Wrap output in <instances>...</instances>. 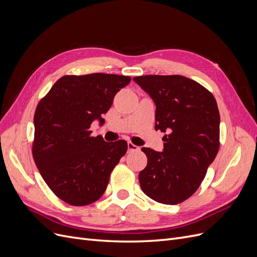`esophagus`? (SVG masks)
I'll list each match as a JSON object with an SVG mask.
<instances>
[{"mask_svg": "<svg viewBox=\"0 0 257 257\" xmlns=\"http://www.w3.org/2000/svg\"><path fill=\"white\" fill-rule=\"evenodd\" d=\"M127 148H128V151H130V152L139 151V147L135 146L133 143H131V142H128V143H127Z\"/></svg>", "mask_w": 257, "mask_h": 257, "instance_id": "1", "label": "esophagus"}]
</instances>
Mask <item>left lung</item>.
Returning <instances> with one entry per match:
<instances>
[{
  "label": "left lung",
  "mask_w": 257,
  "mask_h": 257,
  "mask_svg": "<svg viewBox=\"0 0 257 257\" xmlns=\"http://www.w3.org/2000/svg\"><path fill=\"white\" fill-rule=\"evenodd\" d=\"M154 100L155 130L167 132L164 150L143 148L147 166L139 173L143 192L165 205L190 198L203 182L220 148V113L212 93L180 75L134 77Z\"/></svg>",
  "instance_id": "1"
}]
</instances>
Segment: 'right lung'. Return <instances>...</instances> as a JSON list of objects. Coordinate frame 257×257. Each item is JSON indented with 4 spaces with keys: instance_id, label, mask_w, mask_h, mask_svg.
<instances>
[{
    "instance_id": "add662e5",
    "label": "right lung",
    "mask_w": 257,
    "mask_h": 257,
    "mask_svg": "<svg viewBox=\"0 0 257 257\" xmlns=\"http://www.w3.org/2000/svg\"><path fill=\"white\" fill-rule=\"evenodd\" d=\"M131 77L94 73L66 75L52 85L34 114L32 154L49 189L72 206H87L103 195L127 143L93 137L91 123L102 125L114 95Z\"/></svg>"
}]
</instances>
